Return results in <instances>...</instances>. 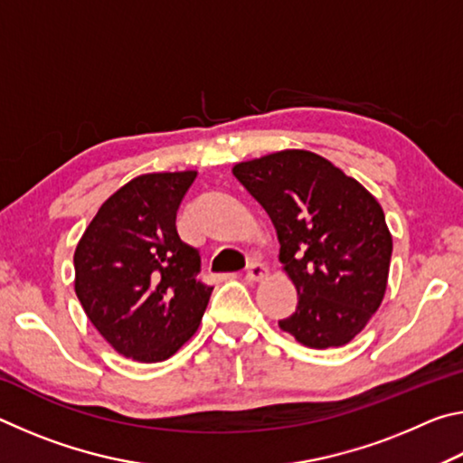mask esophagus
Returning <instances> with one entry per match:
<instances>
[{"label": "esophagus", "instance_id": "obj_1", "mask_svg": "<svg viewBox=\"0 0 463 463\" xmlns=\"http://www.w3.org/2000/svg\"><path fill=\"white\" fill-rule=\"evenodd\" d=\"M245 278H247L249 281L265 279V278H268V268H265V265H261L260 261H250L247 271H245Z\"/></svg>", "mask_w": 463, "mask_h": 463}]
</instances>
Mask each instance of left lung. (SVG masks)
<instances>
[{"mask_svg":"<svg viewBox=\"0 0 463 463\" xmlns=\"http://www.w3.org/2000/svg\"><path fill=\"white\" fill-rule=\"evenodd\" d=\"M234 177L278 231L279 261L298 289L279 328L312 349L347 345L388 286L392 234L378 200L339 167L302 148L237 163Z\"/></svg>","mask_w":463,"mask_h":463,"instance_id":"obj_1","label":"left lung"}]
</instances>
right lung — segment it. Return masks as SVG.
<instances>
[{
  "label": "right lung",
  "mask_w": 463,
  "mask_h": 463,
  "mask_svg": "<svg viewBox=\"0 0 463 463\" xmlns=\"http://www.w3.org/2000/svg\"><path fill=\"white\" fill-rule=\"evenodd\" d=\"M195 171L145 174L101 203L77 242L75 294L120 355L165 362L198 331L213 288L175 216Z\"/></svg>",
  "instance_id": "add662e5"
}]
</instances>
